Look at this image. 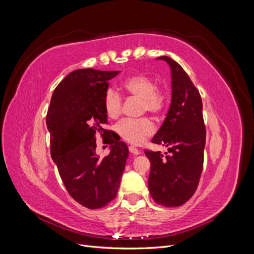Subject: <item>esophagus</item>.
I'll return each instance as SVG.
<instances>
[{
	"mask_svg": "<svg viewBox=\"0 0 254 254\" xmlns=\"http://www.w3.org/2000/svg\"><path fill=\"white\" fill-rule=\"evenodd\" d=\"M129 151L130 152H131L132 153V155H139V153H140V150L139 149H137L136 147H134V146H129Z\"/></svg>",
	"mask_w": 254,
	"mask_h": 254,
	"instance_id": "34e87169",
	"label": "esophagus"
}]
</instances>
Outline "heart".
Here are the masks:
<instances>
[{"instance_id":"1","label":"heart","mask_w":254,"mask_h":254,"mask_svg":"<svg viewBox=\"0 0 254 254\" xmlns=\"http://www.w3.org/2000/svg\"><path fill=\"white\" fill-rule=\"evenodd\" d=\"M121 89L125 94L140 98V107L143 112L148 111L153 115L163 114L168 106L167 92L157 87L155 79L146 74H135L129 76L121 84ZM104 110L107 117L118 119L123 109V98L114 90H108L103 99ZM155 125L149 118L124 119L115 125V131L123 140L134 145L142 144L147 137L155 132Z\"/></svg>"}]
</instances>
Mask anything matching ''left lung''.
Returning a JSON list of instances; mask_svg holds the SVG:
<instances>
[{
    "label": "left lung",
    "instance_id": "obj_1",
    "mask_svg": "<svg viewBox=\"0 0 254 254\" xmlns=\"http://www.w3.org/2000/svg\"><path fill=\"white\" fill-rule=\"evenodd\" d=\"M165 60L172 70V104L163 125L151 142L168 148L145 149L150 161L148 189L150 196L163 206H179L194 195L203 168L205 125L199 91L187 72L175 60Z\"/></svg>",
    "mask_w": 254,
    "mask_h": 254
}]
</instances>
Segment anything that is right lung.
Instances as JSON below:
<instances>
[{
  "instance_id": "obj_1",
  "label": "right lung",
  "mask_w": 254,
  "mask_h": 254,
  "mask_svg": "<svg viewBox=\"0 0 254 254\" xmlns=\"http://www.w3.org/2000/svg\"><path fill=\"white\" fill-rule=\"evenodd\" d=\"M120 71L79 68L61 80L47 114L51 156L67 193L88 209H99L118 194L128 158V147L106 129L103 99L111 78ZM112 145L108 156L95 153L96 134Z\"/></svg>"
}]
</instances>
